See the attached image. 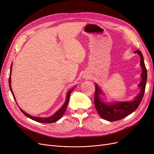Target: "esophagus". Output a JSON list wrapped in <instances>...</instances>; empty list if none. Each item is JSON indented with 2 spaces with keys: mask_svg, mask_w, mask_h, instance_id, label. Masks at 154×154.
Wrapping results in <instances>:
<instances>
[{
  "mask_svg": "<svg viewBox=\"0 0 154 154\" xmlns=\"http://www.w3.org/2000/svg\"><path fill=\"white\" fill-rule=\"evenodd\" d=\"M88 77H89V75H88V74H84V75H83V78L84 79H88Z\"/></svg>",
  "mask_w": 154,
  "mask_h": 154,
  "instance_id": "34e87169",
  "label": "esophagus"
}]
</instances>
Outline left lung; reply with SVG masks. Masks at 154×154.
Listing matches in <instances>:
<instances>
[{"instance_id": "obj_1", "label": "left lung", "mask_w": 154, "mask_h": 154, "mask_svg": "<svg viewBox=\"0 0 154 154\" xmlns=\"http://www.w3.org/2000/svg\"><path fill=\"white\" fill-rule=\"evenodd\" d=\"M135 54H139L140 57V66L142 67L141 82L138 85L140 88V92L132 100L119 101L114 102H105L100 96L103 92L101 88L95 84V92L94 96V104L99 115L103 119L112 122V121L122 119L127 116L131 114L140 105L145 92V85L147 79V69L145 66L143 55L140 51H135Z\"/></svg>"}]
</instances>
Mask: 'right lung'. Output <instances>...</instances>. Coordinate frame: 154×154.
Returning a JSON list of instances; mask_svg holds the SVG:
<instances>
[{
    "label": "right lung",
    "instance_id": "right-lung-1",
    "mask_svg": "<svg viewBox=\"0 0 154 154\" xmlns=\"http://www.w3.org/2000/svg\"><path fill=\"white\" fill-rule=\"evenodd\" d=\"M12 63L11 65V70H10V76H9V87H10V89H11V91L13 95V97L15 99V100L16 101V99H15V97L14 96V94L13 93V91L12 90V87H11V72H12ZM75 87V86L73 88H71V89L70 91H68L67 94V95H66V102H64L63 106L61 107V108L57 111L54 114H53L52 116H50V117H34V116H30L29 115V114H27V113H26V112H24L23 110H22L21 109H20V110H21V112L23 113V114L25 115L26 116H27V117L30 118V119L33 120H35L36 121V122H41V123H54V122H57V121H58L60 119L62 118V117L63 116V115L64 114L65 112H66V109H67V105H68V103H69V98H70V94L71 92H72V91H74V88ZM16 103H17V102H16ZM18 105V104H17Z\"/></svg>",
    "mask_w": 154,
    "mask_h": 154
}]
</instances>
